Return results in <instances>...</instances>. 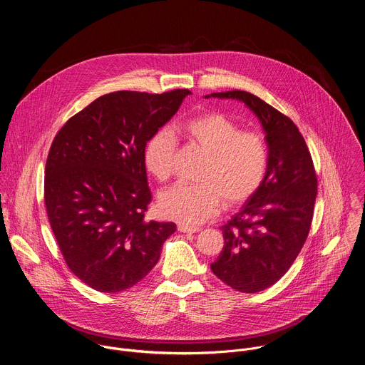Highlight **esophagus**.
Segmentation results:
<instances>
[{
    "instance_id": "34e87169",
    "label": "esophagus",
    "mask_w": 365,
    "mask_h": 365,
    "mask_svg": "<svg viewBox=\"0 0 365 365\" xmlns=\"http://www.w3.org/2000/svg\"><path fill=\"white\" fill-rule=\"evenodd\" d=\"M178 230H179L180 232H185V234H195V232H199V228H197V227H187V225H182V224L178 225Z\"/></svg>"
}]
</instances>
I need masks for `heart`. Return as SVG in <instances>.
I'll return each mask as SVG.
<instances>
[{"label":"heart","instance_id":"1","mask_svg":"<svg viewBox=\"0 0 365 365\" xmlns=\"http://www.w3.org/2000/svg\"><path fill=\"white\" fill-rule=\"evenodd\" d=\"M187 140L207 158L199 185L179 182L159 196V211L165 218L193 227L214 217L222 202L235 206L250 199L263 185L269 168V148L264 138L242 128L220 113L189 118L180 127ZM178 140L169 130L154 133L145 144L147 170L168 180L176 166Z\"/></svg>","mask_w":365,"mask_h":365}]
</instances>
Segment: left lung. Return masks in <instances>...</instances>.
Segmentation results:
<instances>
[{"label": "left lung", "instance_id": "obj_1", "mask_svg": "<svg viewBox=\"0 0 365 365\" xmlns=\"http://www.w3.org/2000/svg\"><path fill=\"white\" fill-rule=\"evenodd\" d=\"M238 99L266 133L269 168L259 189L221 227L224 248L211 264L214 274L242 293L274 284L299 255L314 218L318 179L309 148L294 123L245 91L205 98Z\"/></svg>", "mask_w": 365, "mask_h": 365}]
</instances>
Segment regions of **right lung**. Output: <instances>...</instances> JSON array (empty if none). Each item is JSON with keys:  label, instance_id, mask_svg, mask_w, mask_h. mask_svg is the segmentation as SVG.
<instances>
[{"label": "right lung", "instance_id": "add662e5", "mask_svg": "<svg viewBox=\"0 0 365 365\" xmlns=\"http://www.w3.org/2000/svg\"><path fill=\"white\" fill-rule=\"evenodd\" d=\"M189 89L102 95L68 120L51 143L44 205L71 272L89 287H133L159 262L173 222L145 221L151 200L144 150Z\"/></svg>", "mask_w": 365, "mask_h": 365}]
</instances>
